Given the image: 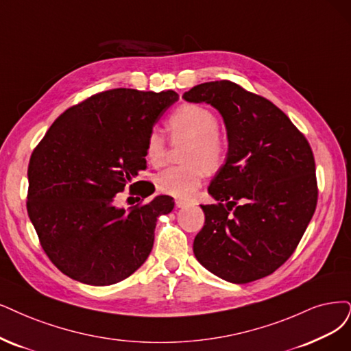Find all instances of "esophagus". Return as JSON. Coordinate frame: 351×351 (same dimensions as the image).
<instances>
[{
  "label": "esophagus",
  "mask_w": 351,
  "mask_h": 351,
  "mask_svg": "<svg viewBox=\"0 0 351 351\" xmlns=\"http://www.w3.org/2000/svg\"><path fill=\"white\" fill-rule=\"evenodd\" d=\"M186 205H189V201L182 199V198L176 199V206H179V208H184V206H186Z\"/></svg>",
  "instance_id": "1"
}]
</instances>
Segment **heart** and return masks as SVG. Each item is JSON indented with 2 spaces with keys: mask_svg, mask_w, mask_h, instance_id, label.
<instances>
[{
  "mask_svg": "<svg viewBox=\"0 0 351 351\" xmlns=\"http://www.w3.org/2000/svg\"><path fill=\"white\" fill-rule=\"evenodd\" d=\"M167 132L173 143L188 145L184 150L185 165L171 166L156 176V186L166 195L189 198L208 172L223 166L227 156V140L218 128L217 115L198 104H182L167 120ZM166 140L159 130H152L145 141V158L153 167L166 162Z\"/></svg>",
  "mask_w": 351,
  "mask_h": 351,
  "instance_id": "heart-1",
  "label": "heart"
}]
</instances>
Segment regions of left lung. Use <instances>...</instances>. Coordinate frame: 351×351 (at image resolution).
I'll list each match as a JSON object with an SVG mask.
<instances>
[{
    "instance_id": "8db88e82",
    "label": "left lung",
    "mask_w": 351,
    "mask_h": 351,
    "mask_svg": "<svg viewBox=\"0 0 351 351\" xmlns=\"http://www.w3.org/2000/svg\"><path fill=\"white\" fill-rule=\"evenodd\" d=\"M184 98L215 107L228 136L227 160L208 186L218 202L201 205L205 224L193 253L232 283L269 276L292 256L315 213L313 149L274 102L231 81L197 85Z\"/></svg>"
}]
</instances>
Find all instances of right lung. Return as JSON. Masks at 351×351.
<instances>
[{
	"mask_svg": "<svg viewBox=\"0 0 351 351\" xmlns=\"http://www.w3.org/2000/svg\"><path fill=\"white\" fill-rule=\"evenodd\" d=\"M176 99L173 90H104L60 114L34 147L27 213L42 249L62 274L106 287L146 262L158 217L171 213L175 202L159 195L143 204L153 184H129L146 169L147 134ZM128 184L142 199L119 209L114 199Z\"/></svg>",
	"mask_w": 351,
	"mask_h": 351,
	"instance_id": "1",
	"label": "right lung"
}]
</instances>
